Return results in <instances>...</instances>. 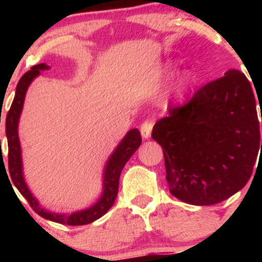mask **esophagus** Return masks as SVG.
<instances>
[{"label": "esophagus", "mask_w": 262, "mask_h": 262, "mask_svg": "<svg viewBox=\"0 0 262 262\" xmlns=\"http://www.w3.org/2000/svg\"><path fill=\"white\" fill-rule=\"evenodd\" d=\"M153 128V120H144L141 125V134L143 138H148Z\"/></svg>", "instance_id": "34e87169"}]
</instances>
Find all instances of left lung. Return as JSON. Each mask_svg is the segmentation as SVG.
Returning a JSON list of instances; mask_svg holds the SVG:
<instances>
[{
	"instance_id": "left-lung-1",
	"label": "left lung",
	"mask_w": 262,
	"mask_h": 262,
	"mask_svg": "<svg viewBox=\"0 0 262 262\" xmlns=\"http://www.w3.org/2000/svg\"><path fill=\"white\" fill-rule=\"evenodd\" d=\"M256 102L247 77L231 70L185 104L168 106V115L156 121L152 138L162 147L173 196L213 205L247 184L260 141L262 149Z\"/></svg>"
}]
</instances>
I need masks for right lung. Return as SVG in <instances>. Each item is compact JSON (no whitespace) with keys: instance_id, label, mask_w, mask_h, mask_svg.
<instances>
[{"instance_id":"right-lung-1","label":"right lung","mask_w":262,"mask_h":262,"mask_svg":"<svg viewBox=\"0 0 262 262\" xmlns=\"http://www.w3.org/2000/svg\"><path fill=\"white\" fill-rule=\"evenodd\" d=\"M41 70H48V66L44 63L35 64L31 67L30 71L24 73L23 77L18 81L16 87V94H15L14 101H12L11 107L6 115V136H7V146H9V178L12 184L16 186L20 194L28 200L30 207L35 213L43 218L49 219V221L57 222V223L67 224V226H83V224L92 223L94 221L99 219L100 216L104 215L110 208L114 204L116 195H118L119 179L120 173L125 163L128 162L129 158L133 156V153L138 149L142 143V137L138 129H132L128 132L121 143L119 144L115 152L110 157L107 162L106 168H105L104 175V194L101 199L94 205L82 212H77L70 214V215H62V214H54L47 212L46 209L39 205L35 198L31 195L26 186L25 181L23 178V166H21V150L20 142L17 137V123L20 118L21 110H23L24 99H25L26 90H28L30 82L40 73Z\"/></svg>"}]
</instances>
